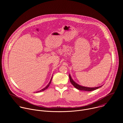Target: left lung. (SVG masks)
Segmentation results:
<instances>
[{
	"label": "left lung",
	"mask_w": 123,
	"mask_h": 123,
	"mask_svg": "<svg viewBox=\"0 0 123 123\" xmlns=\"http://www.w3.org/2000/svg\"><path fill=\"white\" fill-rule=\"evenodd\" d=\"M69 80L71 83L72 84V85L76 88L77 89L80 90V91H94L96 89H98L99 87H101V86H98V87H86V86H81L79 85L78 84H77V83H76L71 78V75L70 74H69Z\"/></svg>",
	"instance_id": "1"
}]
</instances>
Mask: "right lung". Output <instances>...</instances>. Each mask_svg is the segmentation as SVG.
I'll use <instances>...</instances> for the list:
<instances>
[{"label":"right lung","mask_w":123,"mask_h":123,"mask_svg":"<svg viewBox=\"0 0 123 123\" xmlns=\"http://www.w3.org/2000/svg\"><path fill=\"white\" fill-rule=\"evenodd\" d=\"M51 79H52V78H51V80H50V82H49V83L48 84V85L45 87V88H44V89H43L42 90H40V91H38V92H42V91H45L46 89H47L48 87L49 86V85H50V82H51Z\"/></svg>","instance_id":"obj_1"}]
</instances>
